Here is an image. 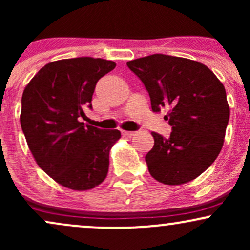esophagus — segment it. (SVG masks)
Segmentation results:
<instances>
[{
  "label": "esophagus",
  "instance_id": "obj_1",
  "mask_svg": "<svg viewBox=\"0 0 250 250\" xmlns=\"http://www.w3.org/2000/svg\"><path fill=\"white\" fill-rule=\"evenodd\" d=\"M122 135L125 137H133L135 135V131H128V130H123Z\"/></svg>",
  "mask_w": 250,
  "mask_h": 250
}]
</instances>
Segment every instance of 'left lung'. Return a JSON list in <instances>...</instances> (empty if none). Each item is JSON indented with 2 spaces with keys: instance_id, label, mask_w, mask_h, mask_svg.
<instances>
[{
  "instance_id": "1",
  "label": "left lung",
  "mask_w": 250,
  "mask_h": 250,
  "mask_svg": "<svg viewBox=\"0 0 250 250\" xmlns=\"http://www.w3.org/2000/svg\"><path fill=\"white\" fill-rule=\"evenodd\" d=\"M127 65L145 84L154 113L168 109L165 119L173 130L168 139L151 133L149 173L169 186L196 179L216 160L225 141L230 110L223 84L207 65L185 57L154 54Z\"/></svg>"
}]
</instances>
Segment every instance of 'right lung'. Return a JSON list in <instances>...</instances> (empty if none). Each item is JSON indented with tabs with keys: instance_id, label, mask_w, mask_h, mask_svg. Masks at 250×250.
<instances>
[{
	"instance_id": "1",
	"label": "right lung",
	"mask_w": 250,
	"mask_h": 250,
	"mask_svg": "<svg viewBox=\"0 0 250 250\" xmlns=\"http://www.w3.org/2000/svg\"><path fill=\"white\" fill-rule=\"evenodd\" d=\"M116 67L93 57L45 64L25 85L20 121L39 167L73 190H89L107 177L109 151L121 137L117 129L84 125L97 81Z\"/></svg>"
}]
</instances>
